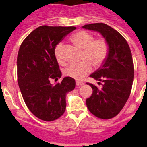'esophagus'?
I'll use <instances>...</instances> for the list:
<instances>
[{"instance_id":"obj_1","label":"esophagus","mask_w":147,"mask_h":147,"mask_svg":"<svg viewBox=\"0 0 147 147\" xmlns=\"http://www.w3.org/2000/svg\"><path fill=\"white\" fill-rule=\"evenodd\" d=\"M76 85H77V86H81V85H84V82H80V81H76Z\"/></svg>"}]
</instances>
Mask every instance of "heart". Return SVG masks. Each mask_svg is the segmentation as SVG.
I'll return each mask as SVG.
<instances>
[{"label": "heart", "mask_w": 147, "mask_h": 147, "mask_svg": "<svg viewBox=\"0 0 147 147\" xmlns=\"http://www.w3.org/2000/svg\"><path fill=\"white\" fill-rule=\"evenodd\" d=\"M72 42L79 49H82L81 59L77 64H72L65 69V76L81 80L92 70L91 65L97 67L102 65L109 54V43L104 37L94 39L93 34L81 30L71 37ZM62 45L58 44L55 48V57L61 65H65L62 56Z\"/></svg>", "instance_id": "obj_1"}]
</instances>
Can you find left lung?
<instances>
[{"label":"left lung","instance_id":"8db88e82","mask_svg":"<svg viewBox=\"0 0 147 147\" xmlns=\"http://www.w3.org/2000/svg\"><path fill=\"white\" fill-rule=\"evenodd\" d=\"M82 28L99 32L109 43L107 59L90 76L103 82L102 88L87 83L93 90L86 99L88 110L102 119H110L120 113L132 90L134 67L132 53L124 37L116 30L105 23H90ZM100 83V82H98Z\"/></svg>","mask_w":147,"mask_h":147}]
</instances>
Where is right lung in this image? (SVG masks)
<instances>
[{
    "label": "right lung",
    "mask_w": 147,
    "mask_h": 147,
    "mask_svg": "<svg viewBox=\"0 0 147 147\" xmlns=\"http://www.w3.org/2000/svg\"><path fill=\"white\" fill-rule=\"evenodd\" d=\"M75 29L41 26L26 37L18 51V82L22 96L30 111L41 120L51 121L63 115L66 94L75 88V80L69 76L56 85L50 82L62 76L56 45Z\"/></svg>",
    "instance_id": "1"
}]
</instances>
